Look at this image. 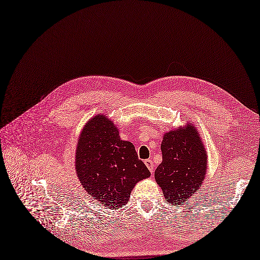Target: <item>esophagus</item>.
Instances as JSON below:
<instances>
[{
	"mask_svg": "<svg viewBox=\"0 0 260 260\" xmlns=\"http://www.w3.org/2000/svg\"><path fill=\"white\" fill-rule=\"evenodd\" d=\"M144 164H145L146 167H148L150 172L153 173V172H154V164H153L152 159H146V160H144Z\"/></svg>",
	"mask_w": 260,
	"mask_h": 260,
	"instance_id": "34e87169",
	"label": "esophagus"
}]
</instances>
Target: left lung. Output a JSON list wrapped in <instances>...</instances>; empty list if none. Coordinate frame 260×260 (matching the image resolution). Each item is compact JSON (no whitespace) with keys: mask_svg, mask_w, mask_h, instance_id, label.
<instances>
[{"mask_svg":"<svg viewBox=\"0 0 260 260\" xmlns=\"http://www.w3.org/2000/svg\"><path fill=\"white\" fill-rule=\"evenodd\" d=\"M162 161L156 168L155 180L165 199L173 205L184 204L198 192L207 172V152L192 123L165 133Z\"/></svg>","mask_w":260,"mask_h":260,"instance_id":"left-lung-1","label":"left lung"}]
</instances>
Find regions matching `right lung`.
I'll list each match as a JSON object with an SVG mask.
<instances>
[{"instance_id":"1","label":"right lung","mask_w":260,"mask_h":260,"mask_svg":"<svg viewBox=\"0 0 260 260\" xmlns=\"http://www.w3.org/2000/svg\"><path fill=\"white\" fill-rule=\"evenodd\" d=\"M75 171L88 196L109 209L125 205L136 184L151 175L134 144L122 140L117 125L103 114L87 121L80 134Z\"/></svg>"}]
</instances>
